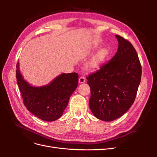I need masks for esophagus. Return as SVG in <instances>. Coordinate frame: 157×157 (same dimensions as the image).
<instances>
[{
	"mask_svg": "<svg viewBox=\"0 0 157 157\" xmlns=\"http://www.w3.org/2000/svg\"><path fill=\"white\" fill-rule=\"evenodd\" d=\"M85 78L84 76H81L79 78V83H85Z\"/></svg>",
	"mask_w": 157,
	"mask_h": 157,
	"instance_id": "obj_1",
	"label": "esophagus"
}]
</instances>
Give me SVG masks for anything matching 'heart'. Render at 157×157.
Masks as SVG:
<instances>
[{
	"label": "heart",
	"mask_w": 157,
	"mask_h": 157,
	"mask_svg": "<svg viewBox=\"0 0 157 157\" xmlns=\"http://www.w3.org/2000/svg\"><path fill=\"white\" fill-rule=\"evenodd\" d=\"M107 55H108V52L105 49H102L89 62L88 68L90 69H96L99 65L101 62L106 57Z\"/></svg>",
	"instance_id": "heart-1"
}]
</instances>
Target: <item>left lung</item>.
Here are the masks:
<instances>
[{
    "mask_svg": "<svg viewBox=\"0 0 157 157\" xmlns=\"http://www.w3.org/2000/svg\"><path fill=\"white\" fill-rule=\"evenodd\" d=\"M117 53L108 63L86 77L91 96L89 106L98 119L111 121L124 114L133 104L141 79L137 53L128 40L116 35Z\"/></svg>",
    "mask_w": 157,
    "mask_h": 157,
    "instance_id": "8db88e82",
    "label": "left lung"
}]
</instances>
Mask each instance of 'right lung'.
Segmentation results:
<instances>
[{
    "instance_id": "right-lung-1",
    "label": "right lung",
    "mask_w": 157,
    "mask_h": 157,
    "mask_svg": "<svg viewBox=\"0 0 157 157\" xmlns=\"http://www.w3.org/2000/svg\"><path fill=\"white\" fill-rule=\"evenodd\" d=\"M16 72L23 104L30 113L46 121H53L62 117L71 95L78 86V73L62 74L51 83L34 87L23 79L18 62Z\"/></svg>"
}]
</instances>
